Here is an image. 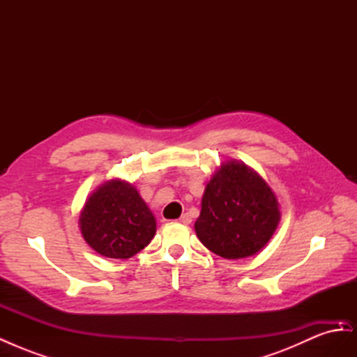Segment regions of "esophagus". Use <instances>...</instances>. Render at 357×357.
<instances>
[{
  "mask_svg": "<svg viewBox=\"0 0 357 357\" xmlns=\"http://www.w3.org/2000/svg\"><path fill=\"white\" fill-rule=\"evenodd\" d=\"M178 222H180V223H185V225H189V223L192 222V219H190L189 214H183L181 218L178 219Z\"/></svg>",
  "mask_w": 357,
  "mask_h": 357,
  "instance_id": "34e87169",
  "label": "esophagus"
}]
</instances>
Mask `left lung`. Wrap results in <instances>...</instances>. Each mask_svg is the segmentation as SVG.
<instances>
[{
  "label": "left lung",
  "instance_id": "8db88e82",
  "mask_svg": "<svg viewBox=\"0 0 357 357\" xmlns=\"http://www.w3.org/2000/svg\"><path fill=\"white\" fill-rule=\"evenodd\" d=\"M280 218L277 197L266 181L243 162L228 160L205 186L195 231L213 253L243 259L262 250Z\"/></svg>",
  "mask_w": 357,
  "mask_h": 357
}]
</instances>
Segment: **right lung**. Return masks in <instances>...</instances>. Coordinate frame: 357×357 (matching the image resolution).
<instances>
[{
  "instance_id": "right-lung-1",
  "label": "right lung",
  "mask_w": 357,
  "mask_h": 357,
  "mask_svg": "<svg viewBox=\"0 0 357 357\" xmlns=\"http://www.w3.org/2000/svg\"><path fill=\"white\" fill-rule=\"evenodd\" d=\"M79 226L84 241L96 253L128 259L152 241L156 220L131 183L105 181L86 199Z\"/></svg>"
}]
</instances>
